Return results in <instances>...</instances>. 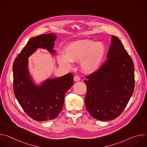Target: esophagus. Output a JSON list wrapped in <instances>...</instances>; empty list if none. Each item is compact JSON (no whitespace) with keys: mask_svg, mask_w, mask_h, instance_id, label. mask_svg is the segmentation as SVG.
Returning <instances> with one entry per match:
<instances>
[{"mask_svg":"<svg viewBox=\"0 0 147 147\" xmlns=\"http://www.w3.org/2000/svg\"><path fill=\"white\" fill-rule=\"evenodd\" d=\"M74 81L75 82L79 81H80V78L78 76H76L74 77Z\"/></svg>","mask_w":147,"mask_h":147,"instance_id":"1","label":"esophagus"}]
</instances>
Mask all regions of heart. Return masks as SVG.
I'll return each instance as SVG.
<instances>
[{"mask_svg":"<svg viewBox=\"0 0 147 147\" xmlns=\"http://www.w3.org/2000/svg\"><path fill=\"white\" fill-rule=\"evenodd\" d=\"M65 55L57 57L59 64L63 67L70 68L71 62L81 61L82 70L88 74L95 72L100 67L106 52L101 42L89 39L71 42L65 48Z\"/></svg>","mask_w":147,"mask_h":147,"instance_id":"obj_1","label":"heart"}]
</instances>
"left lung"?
<instances>
[{
    "label": "left lung",
    "mask_w": 147,
    "mask_h": 147,
    "mask_svg": "<svg viewBox=\"0 0 147 147\" xmlns=\"http://www.w3.org/2000/svg\"><path fill=\"white\" fill-rule=\"evenodd\" d=\"M87 111L101 121L117 117L131 97L134 88V66L119 39L112 35L107 60L84 81Z\"/></svg>",
    "instance_id": "1"
}]
</instances>
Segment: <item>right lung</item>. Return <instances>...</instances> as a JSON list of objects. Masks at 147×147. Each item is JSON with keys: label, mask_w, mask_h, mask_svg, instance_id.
<instances>
[{"label": "right lung", "mask_w": 147, "mask_h": 147, "mask_svg": "<svg viewBox=\"0 0 147 147\" xmlns=\"http://www.w3.org/2000/svg\"><path fill=\"white\" fill-rule=\"evenodd\" d=\"M57 35L53 33L31 38L15 59L13 86L16 99L25 112L36 121L55 119L63 107L65 95L73 85V76L67 74L58 78L50 77L35 82L29 68L28 58L38 49L55 55Z\"/></svg>", "instance_id": "1"}]
</instances>
